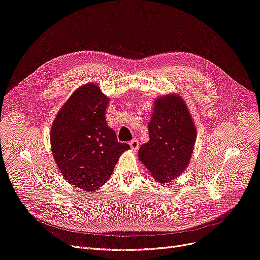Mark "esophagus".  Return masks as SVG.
<instances>
[{"mask_svg":"<svg viewBox=\"0 0 260 260\" xmlns=\"http://www.w3.org/2000/svg\"><path fill=\"white\" fill-rule=\"evenodd\" d=\"M129 146H131V148H132V150L136 151V150H138V148H139V141H138L137 139H133V140L129 142Z\"/></svg>","mask_w":260,"mask_h":260,"instance_id":"1","label":"esophagus"}]
</instances>
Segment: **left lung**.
I'll list each match as a JSON object with an SVG mask.
<instances>
[{"label":"left lung","mask_w":260,"mask_h":260,"mask_svg":"<svg viewBox=\"0 0 260 260\" xmlns=\"http://www.w3.org/2000/svg\"><path fill=\"white\" fill-rule=\"evenodd\" d=\"M148 128L150 141L138 156L156 181L167 183L185 170L195 146L196 128L184 101L175 94L156 100Z\"/></svg>","instance_id":"8db88e82"}]
</instances>
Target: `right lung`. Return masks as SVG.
<instances>
[{"label":"right lung","mask_w":260,"mask_h":260,"mask_svg":"<svg viewBox=\"0 0 260 260\" xmlns=\"http://www.w3.org/2000/svg\"><path fill=\"white\" fill-rule=\"evenodd\" d=\"M108 102L98 84H84L67 100L52 124L55 164L70 184L83 190L103 186L120 155L129 149L107 125Z\"/></svg>","instance_id":"right-lung-1"}]
</instances>
